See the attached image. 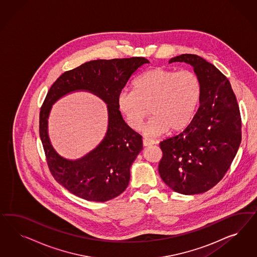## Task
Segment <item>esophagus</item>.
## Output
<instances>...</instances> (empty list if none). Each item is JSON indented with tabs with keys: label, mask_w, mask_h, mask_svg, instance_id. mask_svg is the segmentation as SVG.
<instances>
[{
	"label": "esophagus",
	"mask_w": 257,
	"mask_h": 257,
	"mask_svg": "<svg viewBox=\"0 0 257 257\" xmlns=\"http://www.w3.org/2000/svg\"><path fill=\"white\" fill-rule=\"evenodd\" d=\"M156 143V140H151V139H148V138H143V145L144 146H151V145H154Z\"/></svg>",
	"instance_id": "1"
}]
</instances>
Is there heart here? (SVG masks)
I'll list each match as a JSON object with an SVG mask.
<instances>
[{"mask_svg": "<svg viewBox=\"0 0 257 257\" xmlns=\"http://www.w3.org/2000/svg\"><path fill=\"white\" fill-rule=\"evenodd\" d=\"M134 89H125L117 97V105L127 124L140 129L149 112L152 117L143 127L149 136L185 128L194 116L201 86L193 71L154 68L134 81Z\"/></svg>", "mask_w": 257, "mask_h": 257, "instance_id": "1", "label": "heart"}]
</instances>
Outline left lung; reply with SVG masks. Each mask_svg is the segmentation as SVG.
I'll return each instance as SVG.
<instances>
[{
	"label": "left lung",
	"instance_id": "left-lung-1",
	"mask_svg": "<svg viewBox=\"0 0 257 257\" xmlns=\"http://www.w3.org/2000/svg\"><path fill=\"white\" fill-rule=\"evenodd\" d=\"M193 67L201 86L200 105L179 135L160 142L163 157L158 171L164 183L184 195L203 193L229 170L241 142L239 107L229 80L196 55H181L169 63Z\"/></svg>",
	"mask_w": 257,
	"mask_h": 257
}]
</instances>
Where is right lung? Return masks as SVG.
Returning a JSON list of instances; mask_svg holds the SVG:
<instances>
[{
    "mask_svg": "<svg viewBox=\"0 0 257 257\" xmlns=\"http://www.w3.org/2000/svg\"><path fill=\"white\" fill-rule=\"evenodd\" d=\"M149 60L144 57L98 59L64 72L51 86L39 114V136L50 171L70 193L92 202H106L121 194L130 181L133 162L142 150V138L123 119L117 97L133 74ZM74 91H87L107 103L109 124L99 145L82 159L70 161L52 147L47 119L52 104Z\"/></svg>",
    "mask_w": 257,
    "mask_h": 257,
    "instance_id": "add662e5",
    "label": "right lung"
}]
</instances>
